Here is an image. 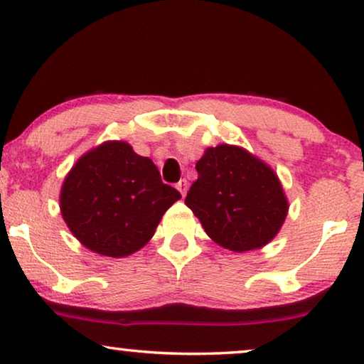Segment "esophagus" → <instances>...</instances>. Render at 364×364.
Returning a JSON list of instances; mask_svg holds the SVG:
<instances>
[{
    "instance_id": "34e87169",
    "label": "esophagus",
    "mask_w": 364,
    "mask_h": 364,
    "mask_svg": "<svg viewBox=\"0 0 364 364\" xmlns=\"http://www.w3.org/2000/svg\"><path fill=\"white\" fill-rule=\"evenodd\" d=\"M187 188H188V182L186 181V178H181V181L177 182V191L182 193V197H186Z\"/></svg>"
}]
</instances>
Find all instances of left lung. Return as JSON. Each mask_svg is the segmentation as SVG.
Segmentation results:
<instances>
[{
	"label": "left lung",
	"mask_w": 364,
	"mask_h": 364,
	"mask_svg": "<svg viewBox=\"0 0 364 364\" xmlns=\"http://www.w3.org/2000/svg\"><path fill=\"white\" fill-rule=\"evenodd\" d=\"M186 197L213 242L242 253L265 247L280 232L288 200L273 168L243 147H207Z\"/></svg>",
	"instance_id": "1"
}]
</instances>
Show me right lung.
Returning <instances> with one entry per match:
<instances>
[{
    "label": "right lung",
    "mask_w": 364,
    "mask_h": 364,
    "mask_svg": "<svg viewBox=\"0 0 364 364\" xmlns=\"http://www.w3.org/2000/svg\"><path fill=\"white\" fill-rule=\"evenodd\" d=\"M181 198L156 164L124 141L79 157L59 196L61 215L84 247L104 257L132 255L151 240L167 208Z\"/></svg>",
    "instance_id": "1"
}]
</instances>
